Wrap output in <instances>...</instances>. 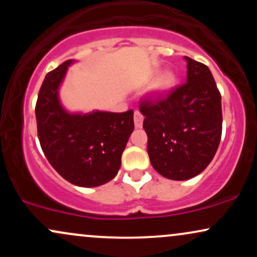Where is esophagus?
Segmentation results:
<instances>
[{
    "instance_id": "1",
    "label": "esophagus",
    "mask_w": 257,
    "mask_h": 257,
    "mask_svg": "<svg viewBox=\"0 0 257 257\" xmlns=\"http://www.w3.org/2000/svg\"><path fill=\"white\" fill-rule=\"evenodd\" d=\"M143 120H144V116L140 113L139 111H135L134 113V123L137 128H141L143 126Z\"/></svg>"
}]
</instances>
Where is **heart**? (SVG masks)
<instances>
[{
    "mask_svg": "<svg viewBox=\"0 0 257 257\" xmlns=\"http://www.w3.org/2000/svg\"><path fill=\"white\" fill-rule=\"evenodd\" d=\"M176 83V76L174 75L173 72H166L163 75H161L159 77L156 79L155 84H153V89L158 93H163V91H167L175 85Z\"/></svg>",
    "mask_w": 257,
    "mask_h": 257,
    "instance_id": "1",
    "label": "heart"
}]
</instances>
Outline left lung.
I'll use <instances>...</instances> for the list:
<instances>
[{"label": "left lung", "mask_w": 257, "mask_h": 257, "mask_svg": "<svg viewBox=\"0 0 257 257\" xmlns=\"http://www.w3.org/2000/svg\"><path fill=\"white\" fill-rule=\"evenodd\" d=\"M185 60L187 82L164 95H147L139 105L152 167L179 181L194 178L209 166L222 133L221 94L210 70L188 57Z\"/></svg>", "instance_id": "8db88e82"}]
</instances>
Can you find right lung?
<instances>
[{
	"instance_id": "1",
	"label": "right lung",
	"mask_w": 257,
	"mask_h": 257,
	"mask_svg": "<svg viewBox=\"0 0 257 257\" xmlns=\"http://www.w3.org/2000/svg\"><path fill=\"white\" fill-rule=\"evenodd\" d=\"M72 60L46 75L38 91L37 135L51 166L65 180L81 187H95L118 173L120 158L134 131V111H95L71 114L60 105L58 89Z\"/></svg>"
}]
</instances>
